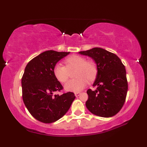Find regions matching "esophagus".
<instances>
[{"label":"esophagus","instance_id":"1","mask_svg":"<svg viewBox=\"0 0 147 147\" xmlns=\"http://www.w3.org/2000/svg\"><path fill=\"white\" fill-rule=\"evenodd\" d=\"M80 94V92H76L75 93V96H76V97H78V96H79Z\"/></svg>","mask_w":147,"mask_h":147}]
</instances>
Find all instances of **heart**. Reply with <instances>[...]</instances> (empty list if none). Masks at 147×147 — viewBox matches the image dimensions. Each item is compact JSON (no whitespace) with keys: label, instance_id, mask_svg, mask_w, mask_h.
I'll use <instances>...</instances> for the list:
<instances>
[{"label":"heart","instance_id":"b5f03b06","mask_svg":"<svg viewBox=\"0 0 147 147\" xmlns=\"http://www.w3.org/2000/svg\"><path fill=\"white\" fill-rule=\"evenodd\" d=\"M65 66L56 64L53 73L58 82L65 83L69 78V71L75 69L74 76L76 79L70 80L65 85L67 91L78 92L83 90L88 82H93L98 74L96 63L92 60H86L84 57L78 55L69 56L63 61Z\"/></svg>","mask_w":147,"mask_h":147}]
</instances>
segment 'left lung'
<instances>
[{
    "label": "left lung",
    "instance_id": "obj_1",
    "mask_svg": "<svg viewBox=\"0 0 147 147\" xmlns=\"http://www.w3.org/2000/svg\"><path fill=\"white\" fill-rule=\"evenodd\" d=\"M80 54L95 61L98 74L93 84L95 91L88 90L86 107L90 112L101 117H112L121 110L128 91L126 69L116 54L100 47H94Z\"/></svg>",
    "mask_w": 147,
    "mask_h": 147
}]
</instances>
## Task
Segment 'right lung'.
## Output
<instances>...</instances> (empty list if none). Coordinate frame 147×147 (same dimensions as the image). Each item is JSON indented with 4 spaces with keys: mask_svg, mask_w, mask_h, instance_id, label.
I'll return each mask as SVG.
<instances>
[{
    "mask_svg": "<svg viewBox=\"0 0 147 147\" xmlns=\"http://www.w3.org/2000/svg\"><path fill=\"white\" fill-rule=\"evenodd\" d=\"M69 52L44 51L32 59L22 77V96L30 114L43 123H52L65 115L76 96L73 92L53 95L63 86L54 77L56 63Z\"/></svg>",
    "mask_w": 147,
    "mask_h": 147,
    "instance_id": "add662e5",
    "label": "right lung"
}]
</instances>
